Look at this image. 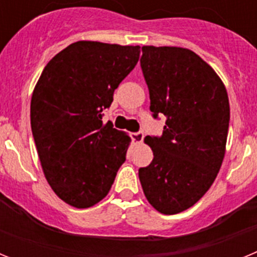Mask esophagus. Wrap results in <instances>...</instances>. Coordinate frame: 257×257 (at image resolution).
<instances>
[{"label": "esophagus", "mask_w": 257, "mask_h": 257, "mask_svg": "<svg viewBox=\"0 0 257 257\" xmlns=\"http://www.w3.org/2000/svg\"><path fill=\"white\" fill-rule=\"evenodd\" d=\"M131 139L134 143H142L144 139V133L143 131H138V133H131L130 134Z\"/></svg>", "instance_id": "esophagus-1"}]
</instances>
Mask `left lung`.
<instances>
[{
  "label": "left lung",
  "mask_w": 257,
  "mask_h": 257,
  "mask_svg": "<svg viewBox=\"0 0 257 257\" xmlns=\"http://www.w3.org/2000/svg\"><path fill=\"white\" fill-rule=\"evenodd\" d=\"M140 67L153 118L166 117L161 136H145L153 161L139 169L143 190L165 215L192 207L221 167L228 138V94L215 70L183 47L143 46Z\"/></svg>",
  "instance_id": "obj_1"
}]
</instances>
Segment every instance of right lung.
Returning a JSON list of instances; mask_svg holds the SVG:
<instances>
[{
    "mask_svg": "<svg viewBox=\"0 0 257 257\" xmlns=\"http://www.w3.org/2000/svg\"><path fill=\"white\" fill-rule=\"evenodd\" d=\"M139 55L140 46L78 41L47 63L36 85L31 126L41 166L73 207L101 201L126 161L130 138L101 119Z\"/></svg>",
    "mask_w": 257,
    "mask_h": 257,
    "instance_id": "obj_1",
    "label": "right lung"
}]
</instances>
